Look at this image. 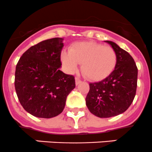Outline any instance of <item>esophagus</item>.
<instances>
[{
  "mask_svg": "<svg viewBox=\"0 0 152 152\" xmlns=\"http://www.w3.org/2000/svg\"><path fill=\"white\" fill-rule=\"evenodd\" d=\"M75 80H76V85H79V84H80L81 82H82V80H80V79H79V78H77V77H76V79H75Z\"/></svg>",
  "mask_w": 152,
  "mask_h": 152,
  "instance_id": "obj_1",
  "label": "esophagus"
}]
</instances>
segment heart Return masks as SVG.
<instances>
[{"label": "heart", "mask_w": 152, "mask_h": 152, "mask_svg": "<svg viewBox=\"0 0 152 152\" xmlns=\"http://www.w3.org/2000/svg\"><path fill=\"white\" fill-rule=\"evenodd\" d=\"M61 59L70 73L76 71L82 63V72L87 79L101 81L110 76L117 64V54L110 46L93 42L73 44L70 50H63Z\"/></svg>", "instance_id": "1"}]
</instances>
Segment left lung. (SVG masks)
<instances>
[{"label": "left lung", "mask_w": 152, "mask_h": 152, "mask_svg": "<svg viewBox=\"0 0 152 152\" xmlns=\"http://www.w3.org/2000/svg\"><path fill=\"white\" fill-rule=\"evenodd\" d=\"M115 50L117 64L111 74L90 84L86 105L99 118H110L124 113L136 94L137 67L131 55L112 41H105Z\"/></svg>", "instance_id": "obj_1"}]
</instances>
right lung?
Masks as SVG:
<instances>
[{"label":"right lung","mask_w":152,"mask_h":152,"mask_svg":"<svg viewBox=\"0 0 152 152\" xmlns=\"http://www.w3.org/2000/svg\"><path fill=\"white\" fill-rule=\"evenodd\" d=\"M63 39L52 38L29 48L18 61L15 87L20 104L42 118L63 111L67 96L75 88L74 76L61 71Z\"/></svg>","instance_id":"obj_1"}]
</instances>
